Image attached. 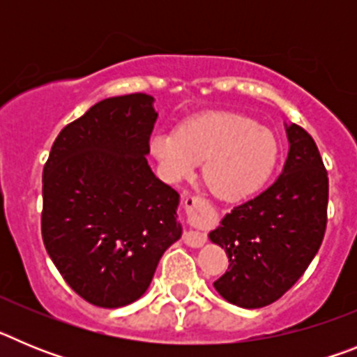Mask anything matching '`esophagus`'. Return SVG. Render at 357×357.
Segmentation results:
<instances>
[{
	"label": "esophagus",
	"mask_w": 357,
	"mask_h": 357,
	"mask_svg": "<svg viewBox=\"0 0 357 357\" xmlns=\"http://www.w3.org/2000/svg\"><path fill=\"white\" fill-rule=\"evenodd\" d=\"M198 202H200V200H198L197 197H193V195H185V197H184L185 209L198 206ZM206 241H207L206 234H204V232H200V230H188V232L184 234V243L191 248L204 247V245H206Z\"/></svg>",
	"instance_id": "obj_1"
}]
</instances>
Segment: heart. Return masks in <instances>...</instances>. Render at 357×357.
Masks as SVG:
<instances>
[{"instance_id": "b5f03b06", "label": "heart", "mask_w": 357, "mask_h": 357, "mask_svg": "<svg viewBox=\"0 0 357 357\" xmlns=\"http://www.w3.org/2000/svg\"><path fill=\"white\" fill-rule=\"evenodd\" d=\"M150 151L169 182L193 176L204 164V181L223 202L257 193L275 168L279 148L273 134L238 114H207L176 130L151 135Z\"/></svg>"}]
</instances>
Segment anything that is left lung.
I'll use <instances>...</instances> for the list:
<instances>
[{
	"mask_svg": "<svg viewBox=\"0 0 357 357\" xmlns=\"http://www.w3.org/2000/svg\"><path fill=\"white\" fill-rule=\"evenodd\" d=\"M284 127L289 151L282 173L209 232L229 257V270L214 288L245 309L279 301L307 270L326 234L329 178L324 160L304 128Z\"/></svg>",
	"mask_w": 357,
	"mask_h": 357,
	"instance_id": "1",
	"label": "left lung"
}]
</instances>
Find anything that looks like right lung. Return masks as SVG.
Instances as JSON below:
<instances>
[{
  "label": "right lung",
  "mask_w": 357,
  "mask_h": 357,
  "mask_svg": "<svg viewBox=\"0 0 357 357\" xmlns=\"http://www.w3.org/2000/svg\"><path fill=\"white\" fill-rule=\"evenodd\" d=\"M153 96L107 98L61 130L43 172V239L89 304L123 307L182 236L181 197L151 172Z\"/></svg>",
  "instance_id": "1"
}]
</instances>
